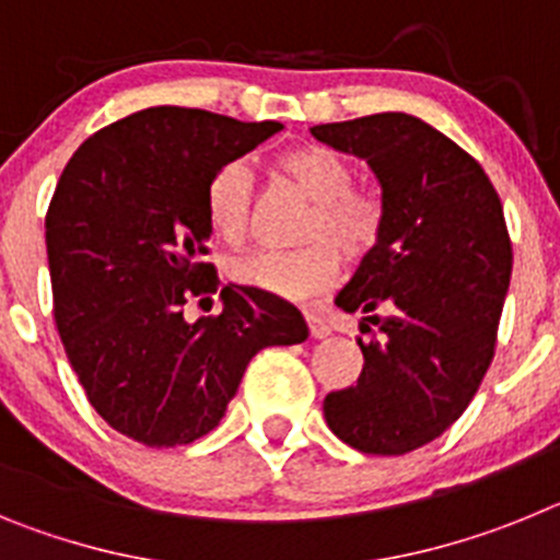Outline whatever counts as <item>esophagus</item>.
<instances>
[{
  "label": "esophagus",
  "instance_id": "esophagus-1",
  "mask_svg": "<svg viewBox=\"0 0 560 560\" xmlns=\"http://www.w3.org/2000/svg\"><path fill=\"white\" fill-rule=\"evenodd\" d=\"M305 323H308V330L314 339H325V336L330 334L328 323H325V316L314 314V311H305Z\"/></svg>",
  "mask_w": 560,
  "mask_h": 560
}]
</instances>
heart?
I'll return each instance as SVG.
<instances>
[{
    "label": "heart",
    "instance_id": "heart-1",
    "mask_svg": "<svg viewBox=\"0 0 560 560\" xmlns=\"http://www.w3.org/2000/svg\"><path fill=\"white\" fill-rule=\"evenodd\" d=\"M277 179L308 199L296 226L291 252H255L237 257L230 277L244 289L264 291L280 300H305L323 294L339 277L341 260L359 264L370 257L384 235L387 201L381 190L355 185V167L345 153L319 142L296 145L275 162ZM255 192L244 162H226L207 185V221L230 246L252 235Z\"/></svg>",
    "mask_w": 560,
    "mask_h": 560
}]
</instances>
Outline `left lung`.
Wrapping results in <instances>:
<instances>
[{"label": "left lung", "mask_w": 560, "mask_h": 560, "mask_svg": "<svg viewBox=\"0 0 560 560\" xmlns=\"http://www.w3.org/2000/svg\"><path fill=\"white\" fill-rule=\"evenodd\" d=\"M368 160L387 224L336 296L364 314V368L325 398L330 432L364 454L427 446L465 412L491 368L513 249L482 165L412 114L384 112L311 128Z\"/></svg>", "instance_id": "obj_1"}]
</instances>
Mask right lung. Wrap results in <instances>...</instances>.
I'll return each instance as SVG.
<instances>
[{"label":"right lung","mask_w":560,"mask_h":560,"mask_svg":"<svg viewBox=\"0 0 560 560\" xmlns=\"http://www.w3.org/2000/svg\"><path fill=\"white\" fill-rule=\"evenodd\" d=\"M280 122L156 106L92 133L63 167L47 210L52 314L89 404L151 448L219 427L257 350L308 339L280 296L221 289V314L185 319L219 291L207 185Z\"/></svg>","instance_id":"1"}]
</instances>
